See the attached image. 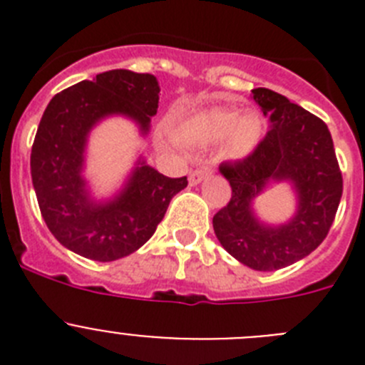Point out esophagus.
I'll return each instance as SVG.
<instances>
[{"label":"esophagus","instance_id":"esophagus-1","mask_svg":"<svg viewBox=\"0 0 365 365\" xmlns=\"http://www.w3.org/2000/svg\"><path fill=\"white\" fill-rule=\"evenodd\" d=\"M212 175V168L208 166H202V168H197L195 172L190 173V185H199L201 180H205L206 177Z\"/></svg>","mask_w":365,"mask_h":365}]
</instances>
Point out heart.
Returning <instances> with one entry per match:
<instances>
[{"label":"heart","mask_w":365,"mask_h":365,"mask_svg":"<svg viewBox=\"0 0 365 365\" xmlns=\"http://www.w3.org/2000/svg\"><path fill=\"white\" fill-rule=\"evenodd\" d=\"M182 143H217L228 135L227 153L234 159L247 157L259 144L261 118L256 113L240 115L235 109L215 108L195 113L173 130Z\"/></svg>","instance_id":"b5f03b06"}]
</instances>
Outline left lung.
<instances>
[{"label": "left lung", "mask_w": 365, "mask_h": 365, "mask_svg": "<svg viewBox=\"0 0 365 365\" xmlns=\"http://www.w3.org/2000/svg\"><path fill=\"white\" fill-rule=\"evenodd\" d=\"M270 128L243 160L222 163L232 197L214 215V232L230 256L254 270H278L320 247L333 225L344 180L333 138L322 118L265 87L252 89ZM289 180L297 214L285 225H267L253 214V199L269 182Z\"/></svg>", "instance_id": "1"}]
</instances>
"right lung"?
<instances>
[{
	"mask_svg": "<svg viewBox=\"0 0 365 365\" xmlns=\"http://www.w3.org/2000/svg\"><path fill=\"white\" fill-rule=\"evenodd\" d=\"M160 87L153 74L113 69L53 96L31 151V175L41 217L66 248L95 261H115L143 247L163 221L186 177L170 179L138 159L113 199H91L82 177L87 137L102 118L122 115L146 135Z\"/></svg>",
	"mask_w": 365,
	"mask_h": 365,
	"instance_id": "add662e5",
	"label": "right lung"
}]
</instances>
